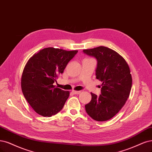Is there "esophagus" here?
Segmentation results:
<instances>
[{"instance_id":"esophagus-1","label":"esophagus","mask_w":152,"mask_h":152,"mask_svg":"<svg viewBox=\"0 0 152 152\" xmlns=\"http://www.w3.org/2000/svg\"><path fill=\"white\" fill-rule=\"evenodd\" d=\"M73 93H74V94H77V95H78V94H80L81 93V91H73Z\"/></svg>"}]
</instances>
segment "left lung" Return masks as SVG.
Instances as JSON below:
<instances>
[{
	"instance_id": "obj_1",
	"label": "left lung",
	"mask_w": 152,
	"mask_h": 152,
	"mask_svg": "<svg viewBox=\"0 0 152 152\" xmlns=\"http://www.w3.org/2000/svg\"><path fill=\"white\" fill-rule=\"evenodd\" d=\"M83 52L97 61L96 78L102 82L101 94L91 93L85 106L87 113L97 121H105L116 115L126 103L132 86L129 67L123 57L107 47L99 46Z\"/></svg>"
}]
</instances>
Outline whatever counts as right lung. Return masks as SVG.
<instances>
[{"instance_id": "obj_1", "label": "right lung", "mask_w": 152, "mask_h": 152, "mask_svg": "<svg viewBox=\"0 0 152 152\" xmlns=\"http://www.w3.org/2000/svg\"><path fill=\"white\" fill-rule=\"evenodd\" d=\"M77 52L50 47L34 54L26 64L21 77L22 91L41 116L51 117L64 107L70 92L56 87L54 83Z\"/></svg>"}]
</instances>
